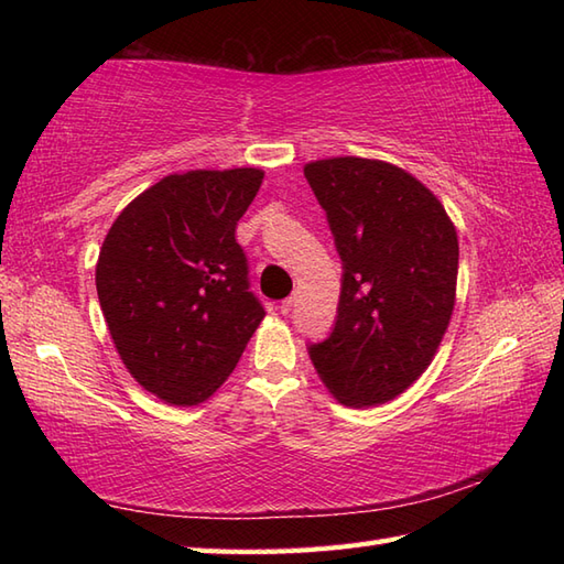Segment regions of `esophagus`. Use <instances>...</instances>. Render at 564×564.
I'll return each mask as SVG.
<instances>
[{"label":"esophagus","mask_w":564,"mask_h":564,"mask_svg":"<svg viewBox=\"0 0 564 564\" xmlns=\"http://www.w3.org/2000/svg\"><path fill=\"white\" fill-rule=\"evenodd\" d=\"M293 307H295V297H285L281 303V315H291Z\"/></svg>","instance_id":"esophagus-1"}]
</instances>
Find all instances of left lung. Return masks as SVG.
Wrapping results in <instances>:
<instances>
[{"label":"left lung","mask_w":564,"mask_h":564,"mask_svg":"<svg viewBox=\"0 0 564 564\" xmlns=\"http://www.w3.org/2000/svg\"><path fill=\"white\" fill-rule=\"evenodd\" d=\"M305 178L344 263L337 322L310 358L341 404H386L414 386L448 329L458 232L441 200L390 162L317 160Z\"/></svg>","instance_id":"1"}]
</instances>
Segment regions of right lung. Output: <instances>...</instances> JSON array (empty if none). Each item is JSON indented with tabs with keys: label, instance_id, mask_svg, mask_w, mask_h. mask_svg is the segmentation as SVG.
I'll list each match as a JSON object with an SVG mask.
<instances>
[{
	"label": "right lung",
	"instance_id": "add662e5",
	"mask_svg": "<svg viewBox=\"0 0 564 564\" xmlns=\"http://www.w3.org/2000/svg\"><path fill=\"white\" fill-rule=\"evenodd\" d=\"M261 178L254 166L170 174L104 239L97 293L116 351L166 404L206 402L267 315L235 239Z\"/></svg>",
	"mask_w": 564,
	"mask_h": 564
}]
</instances>
